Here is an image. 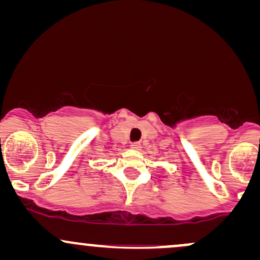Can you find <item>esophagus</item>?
I'll use <instances>...</instances> for the list:
<instances>
[{
	"mask_svg": "<svg viewBox=\"0 0 260 260\" xmlns=\"http://www.w3.org/2000/svg\"><path fill=\"white\" fill-rule=\"evenodd\" d=\"M131 147H132V149H135V150H141L142 149V144L139 143V142H133Z\"/></svg>",
	"mask_w": 260,
	"mask_h": 260,
	"instance_id": "obj_1",
	"label": "esophagus"
}]
</instances>
